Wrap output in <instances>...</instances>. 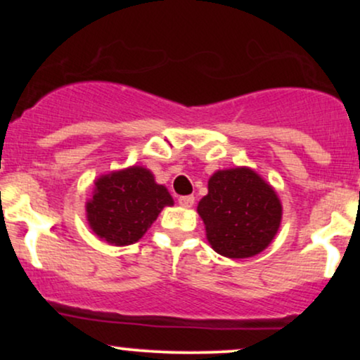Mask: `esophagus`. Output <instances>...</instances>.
Instances as JSON below:
<instances>
[{
	"mask_svg": "<svg viewBox=\"0 0 360 360\" xmlns=\"http://www.w3.org/2000/svg\"><path fill=\"white\" fill-rule=\"evenodd\" d=\"M179 205L184 206V208H191L194 205V196H179Z\"/></svg>",
	"mask_w": 360,
	"mask_h": 360,
	"instance_id": "obj_1",
	"label": "esophagus"
}]
</instances>
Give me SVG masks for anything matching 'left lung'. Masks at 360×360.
<instances>
[{
    "instance_id": "obj_1",
    "label": "left lung",
    "mask_w": 360,
    "mask_h": 360,
    "mask_svg": "<svg viewBox=\"0 0 360 360\" xmlns=\"http://www.w3.org/2000/svg\"><path fill=\"white\" fill-rule=\"evenodd\" d=\"M214 252L230 259L259 254L278 233L281 201L274 189L247 167L218 171L198 205Z\"/></svg>"
}]
</instances>
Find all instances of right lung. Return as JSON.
I'll use <instances>...</instances> for the list:
<instances>
[{
    "mask_svg": "<svg viewBox=\"0 0 360 360\" xmlns=\"http://www.w3.org/2000/svg\"><path fill=\"white\" fill-rule=\"evenodd\" d=\"M172 203L171 194L155 183L150 171L134 166L101 176L86 212L98 237L113 245H130L143 237L164 206Z\"/></svg>",
    "mask_w": 360,
    "mask_h": 360,
    "instance_id": "1",
    "label": "right lung"
}]
</instances>
